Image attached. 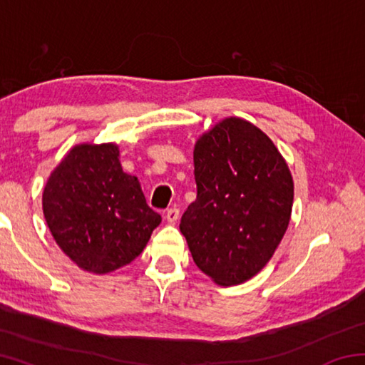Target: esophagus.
I'll use <instances>...</instances> for the list:
<instances>
[{
  "label": "esophagus",
  "mask_w": 365,
  "mask_h": 365,
  "mask_svg": "<svg viewBox=\"0 0 365 365\" xmlns=\"http://www.w3.org/2000/svg\"><path fill=\"white\" fill-rule=\"evenodd\" d=\"M178 215H180V211H178L177 207H170V209H168V212H165V219H168L170 224H175Z\"/></svg>",
  "instance_id": "1"
}]
</instances>
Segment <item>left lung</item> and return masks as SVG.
<instances>
[{
    "label": "left lung",
    "instance_id": "1",
    "mask_svg": "<svg viewBox=\"0 0 365 365\" xmlns=\"http://www.w3.org/2000/svg\"><path fill=\"white\" fill-rule=\"evenodd\" d=\"M196 201L182 215L195 264L230 287L261 270L287 232L293 178L267 135L237 117L196 141Z\"/></svg>",
    "mask_w": 365,
    "mask_h": 365
}]
</instances>
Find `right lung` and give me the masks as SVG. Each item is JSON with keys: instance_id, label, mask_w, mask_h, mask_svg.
Instances as JSON below:
<instances>
[{"instance_id": "add662e5", "label": "right lung", "mask_w": 365, "mask_h": 365, "mask_svg": "<svg viewBox=\"0 0 365 365\" xmlns=\"http://www.w3.org/2000/svg\"><path fill=\"white\" fill-rule=\"evenodd\" d=\"M54 240L83 270L108 274L132 262L160 224L137 177L122 170L115 145L69 151L43 191Z\"/></svg>"}]
</instances>
